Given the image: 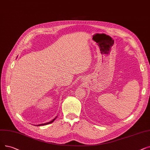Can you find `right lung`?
<instances>
[{
	"instance_id": "add662e5",
	"label": "right lung",
	"mask_w": 150,
	"mask_h": 150,
	"mask_svg": "<svg viewBox=\"0 0 150 150\" xmlns=\"http://www.w3.org/2000/svg\"><path fill=\"white\" fill-rule=\"evenodd\" d=\"M57 118V116L56 117V118H54V119H53V120H52L51 121H50V122H47V123H45V124H42V125H37V126H42V125H49V124H51V122H53L54 120H55V119Z\"/></svg>"
}]
</instances>
